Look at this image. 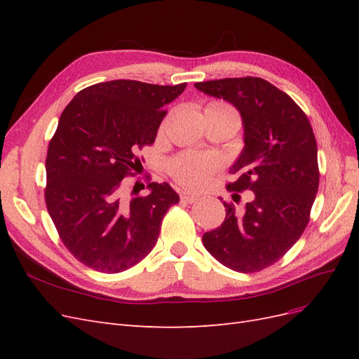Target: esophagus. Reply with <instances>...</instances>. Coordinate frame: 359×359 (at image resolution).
<instances>
[{
  "label": "esophagus",
  "instance_id": "esophagus-1",
  "mask_svg": "<svg viewBox=\"0 0 359 359\" xmlns=\"http://www.w3.org/2000/svg\"><path fill=\"white\" fill-rule=\"evenodd\" d=\"M180 196H181V201L189 202V203H193L199 199V196H196V194H193L190 191H181Z\"/></svg>",
  "mask_w": 359,
  "mask_h": 359
}]
</instances>
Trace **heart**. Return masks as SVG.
I'll list each match as a JSON object with an SVG mask.
<instances>
[{
  "label": "heart",
  "instance_id": "heart-1",
  "mask_svg": "<svg viewBox=\"0 0 359 359\" xmlns=\"http://www.w3.org/2000/svg\"><path fill=\"white\" fill-rule=\"evenodd\" d=\"M208 106L224 107L231 109L229 106L223 103H211ZM219 160L212 156H202V154H181L177 158H173L169 165V172L184 187L191 190H201L208 184L212 173L219 169Z\"/></svg>",
  "mask_w": 359,
  "mask_h": 359
}]
</instances>
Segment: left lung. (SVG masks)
<instances>
[{
    "label": "left lung",
    "instance_id": "1",
    "mask_svg": "<svg viewBox=\"0 0 359 359\" xmlns=\"http://www.w3.org/2000/svg\"><path fill=\"white\" fill-rule=\"evenodd\" d=\"M194 86L240 112L244 147L229 168L235 181L227 190L253 191L244 210L223 202L224 222L203 233L202 243L222 265L255 273L276 264L306 229L319 187L316 139L301 107L265 79L226 78Z\"/></svg>",
    "mask_w": 359,
    "mask_h": 359
}]
</instances>
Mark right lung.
Returning <instances> with one entry per match:
<instances>
[{"label":"right lung","instance_id":"obj_1","mask_svg":"<svg viewBox=\"0 0 359 359\" xmlns=\"http://www.w3.org/2000/svg\"><path fill=\"white\" fill-rule=\"evenodd\" d=\"M186 86L102 82L61 114L48 148L45 199L61 241L83 265L123 273L154 248L180 196L168 182H149V194L128 199L123 178L140 166L136 151L154 142L165 106Z\"/></svg>","mask_w":359,"mask_h":359}]
</instances>
